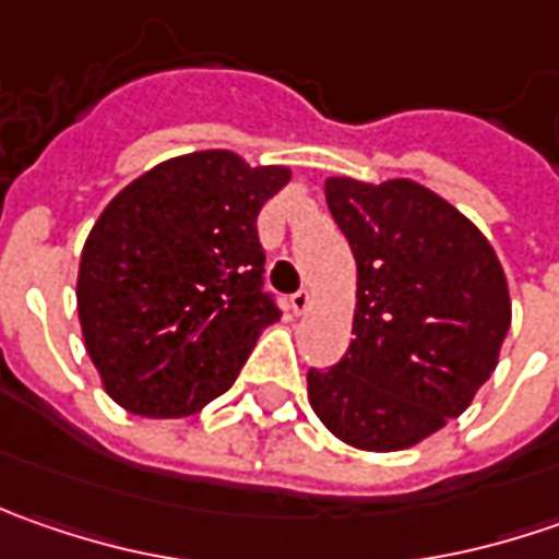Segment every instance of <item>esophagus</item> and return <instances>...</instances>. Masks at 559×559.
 <instances>
[{"instance_id":"obj_1","label":"esophagus","mask_w":559,"mask_h":559,"mask_svg":"<svg viewBox=\"0 0 559 559\" xmlns=\"http://www.w3.org/2000/svg\"><path fill=\"white\" fill-rule=\"evenodd\" d=\"M289 308H292V313H298V317H301V313L311 308V292L308 289L295 292V295L289 298Z\"/></svg>"}]
</instances>
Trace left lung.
Wrapping results in <instances>:
<instances>
[{
  "instance_id": "1",
  "label": "left lung",
  "mask_w": 559,
  "mask_h": 559,
  "mask_svg": "<svg viewBox=\"0 0 559 559\" xmlns=\"http://www.w3.org/2000/svg\"><path fill=\"white\" fill-rule=\"evenodd\" d=\"M357 264L352 345L308 370L317 417L352 448L401 451L461 417L498 367L510 292L495 248L414 180H326Z\"/></svg>"
}]
</instances>
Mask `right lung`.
Instances as JSON below:
<instances>
[{
  "instance_id": "obj_1",
  "label": "right lung",
  "mask_w": 559,
  "mask_h": 559,
  "mask_svg": "<svg viewBox=\"0 0 559 559\" xmlns=\"http://www.w3.org/2000/svg\"><path fill=\"white\" fill-rule=\"evenodd\" d=\"M226 148L192 152L123 186L80 254L76 313L105 392L140 417H189L236 382L261 330L258 214L289 183Z\"/></svg>"
}]
</instances>
